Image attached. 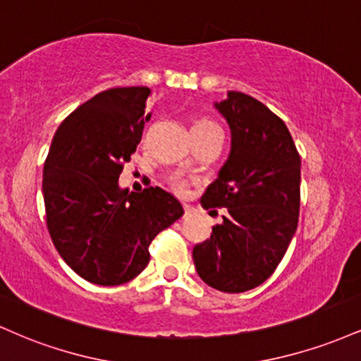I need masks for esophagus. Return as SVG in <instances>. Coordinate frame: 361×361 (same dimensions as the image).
Returning <instances> with one entry per match:
<instances>
[{
  "mask_svg": "<svg viewBox=\"0 0 361 361\" xmlns=\"http://www.w3.org/2000/svg\"><path fill=\"white\" fill-rule=\"evenodd\" d=\"M195 212L193 210V207H190V205H185V217H188V215H192Z\"/></svg>",
  "mask_w": 361,
  "mask_h": 361,
  "instance_id": "esophagus-1",
  "label": "esophagus"
}]
</instances>
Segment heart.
Returning a JSON list of instances; mask_svg holds the SVG:
<instances>
[{"label": "heart", "mask_w": 361, "mask_h": 361, "mask_svg": "<svg viewBox=\"0 0 361 361\" xmlns=\"http://www.w3.org/2000/svg\"><path fill=\"white\" fill-rule=\"evenodd\" d=\"M192 128H219V127L215 126L214 122H210V120L204 118V120H197V122L192 126ZM169 185H171V188L180 195H185L186 190H188V180L181 175L169 176Z\"/></svg>", "instance_id": "b5f03b06"}]
</instances>
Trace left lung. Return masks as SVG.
Here are the masks:
<instances>
[{
  "mask_svg": "<svg viewBox=\"0 0 361 361\" xmlns=\"http://www.w3.org/2000/svg\"><path fill=\"white\" fill-rule=\"evenodd\" d=\"M233 135L229 159L200 204L226 209L212 235L193 247L200 279L241 293L273 275L295 234L300 210V156L283 120L267 105L229 91L215 103Z\"/></svg>",
  "mask_w": 361,
  "mask_h": 361,
  "instance_id": "1",
  "label": "left lung"
}]
</instances>
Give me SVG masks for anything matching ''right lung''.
Here are the masks:
<instances>
[{"label": "right lung", "instance_id": "1", "mask_svg": "<svg viewBox=\"0 0 361 361\" xmlns=\"http://www.w3.org/2000/svg\"><path fill=\"white\" fill-rule=\"evenodd\" d=\"M146 86L110 88L69 114L44 166L45 221L61 258L97 285H122L147 267L149 244L183 215L159 186L120 190L118 176L142 137Z\"/></svg>", "mask_w": 361, "mask_h": 361}]
</instances>
